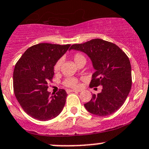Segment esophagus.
Here are the masks:
<instances>
[{
	"label": "esophagus",
	"instance_id": "esophagus-1",
	"mask_svg": "<svg viewBox=\"0 0 149 149\" xmlns=\"http://www.w3.org/2000/svg\"><path fill=\"white\" fill-rule=\"evenodd\" d=\"M66 92H67V93H70V92H79V91L74 90V89H67V90H66Z\"/></svg>",
	"mask_w": 149,
	"mask_h": 149
}]
</instances>
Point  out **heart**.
I'll use <instances>...</instances> for the list:
<instances>
[{"mask_svg":"<svg viewBox=\"0 0 149 149\" xmlns=\"http://www.w3.org/2000/svg\"><path fill=\"white\" fill-rule=\"evenodd\" d=\"M73 60H74L75 63L77 65L81 61H86V57L81 53H76L73 56ZM62 65V60H59L56 62L54 66V70L55 72L60 71V68H61ZM63 85L67 87H71V88H78L79 86V81L76 79L72 77L66 78L64 81H63Z\"/></svg>","mask_w":149,"mask_h":149,"instance_id":"1","label":"heart"}]
</instances>
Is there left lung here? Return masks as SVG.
<instances>
[{
  "label": "left lung",
  "mask_w": 149,
  "mask_h": 149,
  "mask_svg": "<svg viewBox=\"0 0 149 149\" xmlns=\"http://www.w3.org/2000/svg\"><path fill=\"white\" fill-rule=\"evenodd\" d=\"M70 49L87 54L95 72L89 86H102V92L93 94L84 104L89 113L105 116L116 112L126 100L132 86L131 65L127 54L118 46L100 38L73 44Z\"/></svg>",
  "instance_id": "1"
}]
</instances>
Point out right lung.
I'll list each match as a JSON object with an SVG mask.
<instances>
[{
    "label": "right lung",
    "mask_w": 149,
    "mask_h": 149,
    "mask_svg": "<svg viewBox=\"0 0 149 149\" xmlns=\"http://www.w3.org/2000/svg\"><path fill=\"white\" fill-rule=\"evenodd\" d=\"M70 47L36 44L27 49L16 63L13 73L14 95L22 109L33 119L48 121L63 111L68 95L65 89L51 95L47 89L54 76V64Z\"/></svg>",
    "instance_id": "add662e5"
}]
</instances>
